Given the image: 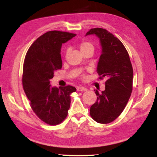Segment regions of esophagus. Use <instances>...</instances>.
Listing matches in <instances>:
<instances>
[{
  "mask_svg": "<svg viewBox=\"0 0 157 157\" xmlns=\"http://www.w3.org/2000/svg\"><path fill=\"white\" fill-rule=\"evenodd\" d=\"M87 89L85 88V87L83 86H78V88H77V91H86Z\"/></svg>",
  "mask_w": 157,
  "mask_h": 157,
  "instance_id": "1",
  "label": "esophagus"
}]
</instances>
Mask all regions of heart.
Returning <instances> with one entry per match:
<instances>
[{
	"label": "heart",
	"mask_w": 157,
	"mask_h": 157,
	"mask_svg": "<svg viewBox=\"0 0 157 157\" xmlns=\"http://www.w3.org/2000/svg\"><path fill=\"white\" fill-rule=\"evenodd\" d=\"M78 47L83 55L87 52H94V44H91V42L87 41H81L80 43L79 44ZM68 50L66 51V54H68Z\"/></svg>",
	"instance_id": "obj_1"
}]
</instances>
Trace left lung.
Segmentation results:
<instances>
[{
    "label": "left lung",
    "instance_id": "obj_1",
    "mask_svg": "<svg viewBox=\"0 0 157 157\" xmlns=\"http://www.w3.org/2000/svg\"><path fill=\"white\" fill-rule=\"evenodd\" d=\"M90 34L100 39L102 47L97 72L100 79L107 78L105 91L99 94L95 90L97 100L90 109V115L97 123L107 124L126 107L132 91L133 68L126 48L113 34L100 28L91 29L86 36Z\"/></svg>",
    "mask_w": 157,
    "mask_h": 157
}]
</instances>
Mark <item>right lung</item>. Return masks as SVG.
<instances>
[{
  "label": "right lung",
  "instance_id": "add662e5",
  "mask_svg": "<svg viewBox=\"0 0 157 157\" xmlns=\"http://www.w3.org/2000/svg\"><path fill=\"white\" fill-rule=\"evenodd\" d=\"M75 34L53 30L47 32L31 45L26 53L23 71V86L31 108L42 121L50 125L62 123L68 115L72 86L52 87L50 79L62 67V44Z\"/></svg>",
  "mask_w": 157,
  "mask_h": 157
}]
</instances>
